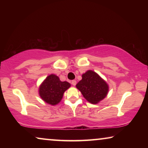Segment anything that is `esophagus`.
<instances>
[{"mask_svg":"<svg viewBox=\"0 0 148 148\" xmlns=\"http://www.w3.org/2000/svg\"><path fill=\"white\" fill-rule=\"evenodd\" d=\"M76 84H77V82H76L75 80H73L72 82H71V84L73 85V86H75L76 85Z\"/></svg>","mask_w":148,"mask_h":148,"instance_id":"1","label":"esophagus"}]
</instances>
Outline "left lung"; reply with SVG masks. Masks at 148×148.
I'll use <instances>...</instances> for the list:
<instances>
[{
    "label": "left lung",
    "instance_id": "left-lung-1",
    "mask_svg": "<svg viewBox=\"0 0 148 148\" xmlns=\"http://www.w3.org/2000/svg\"><path fill=\"white\" fill-rule=\"evenodd\" d=\"M85 99L91 104H98L106 98L109 86L105 80L92 70H88L82 75V79L76 85Z\"/></svg>",
    "mask_w": 148,
    "mask_h": 148
}]
</instances>
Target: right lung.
Returning <instances> with one entry per match:
<instances>
[{"instance_id": "right-lung-1", "label": "right lung", "mask_w": 148, "mask_h": 148, "mask_svg": "<svg viewBox=\"0 0 148 148\" xmlns=\"http://www.w3.org/2000/svg\"><path fill=\"white\" fill-rule=\"evenodd\" d=\"M71 87L67 82H61L54 74L46 77L39 87L38 93L46 103L55 106L61 101L64 92Z\"/></svg>"}]
</instances>
